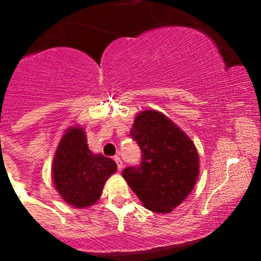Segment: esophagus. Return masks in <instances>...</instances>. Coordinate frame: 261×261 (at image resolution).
<instances>
[{
  "instance_id": "34e87169",
  "label": "esophagus",
  "mask_w": 261,
  "mask_h": 261,
  "mask_svg": "<svg viewBox=\"0 0 261 261\" xmlns=\"http://www.w3.org/2000/svg\"><path fill=\"white\" fill-rule=\"evenodd\" d=\"M114 161H115L116 164H118V169L121 170L122 169V162L120 160V157H118V155H116V157H114Z\"/></svg>"
}]
</instances>
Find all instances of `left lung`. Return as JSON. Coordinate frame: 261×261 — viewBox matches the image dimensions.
Returning a JSON list of instances; mask_svg holds the SVG:
<instances>
[{
  "mask_svg": "<svg viewBox=\"0 0 261 261\" xmlns=\"http://www.w3.org/2000/svg\"><path fill=\"white\" fill-rule=\"evenodd\" d=\"M130 135L142 151L139 167L122 172L142 205L155 214H170L187 199L200 174L195 143L174 121L154 109L135 116Z\"/></svg>",
  "mask_w": 261,
  "mask_h": 261,
  "instance_id": "obj_1",
  "label": "left lung"
}]
</instances>
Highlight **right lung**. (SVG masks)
I'll list each match as a JSON object with an SVG mask.
<instances>
[{
    "label": "right lung",
    "mask_w": 261,
    "mask_h": 261,
    "mask_svg": "<svg viewBox=\"0 0 261 261\" xmlns=\"http://www.w3.org/2000/svg\"><path fill=\"white\" fill-rule=\"evenodd\" d=\"M116 169L112 158L89 149L85 128L72 125L65 130L54 154L53 184L66 203L86 208L98 202L104 185Z\"/></svg>",
    "instance_id": "add662e5"
}]
</instances>
